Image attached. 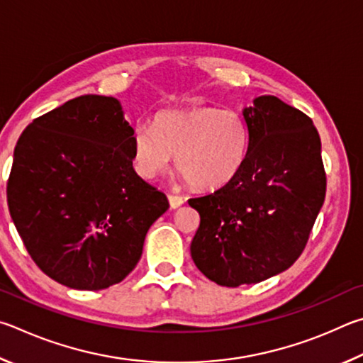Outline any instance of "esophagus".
Masks as SVG:
<instances>
[{
  "mask_svg": "<svg viewBox=\"0 0 363 363\" xmlns=\"http://www.w3.org/2000/svg\"><path fill=\"white\" fill-rule=\"evenodd\" d=\"M169 204L172 208H178L180 206H183V202H185V199L182 198V196H177V194H169Z\"/></svg>",
  "mask_w": 363,
  "mask_h": 363,
  "instance_id": "esophagus-1",
  "label": "esophagus"
}]
</instances>
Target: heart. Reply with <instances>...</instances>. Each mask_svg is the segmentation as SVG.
<instances>
[{
  "label": "heart",
  "mask_w": 363,
  "mask_h": 363,
  "mask_svg": "<svg viewBox=\"0 0 363 363\" xmlns=\"http://www.w3.org/2000/svg\"><path fill=\"white\" fill-rule=\"evenodd\" d=\"M242 114L218 108L162 111L152 125L133 132V164L143 178H155L175 156L177 170L193 188L215 189L236 177L249 151Z\"/></svg>",
  "instance_id": "1"
}]
</instances>
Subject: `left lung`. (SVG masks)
Returning a JSON list of instances; mask_svg holds the SVG:
<instances>
[{"label":"left lung","instance_id":"obj_1","mask_svg":"<svg viewBox=\"0 0 363 363\" xmlns=\"http://www.w3.org/2000/svg\"><path fill=\"white\" fill-rule=\"evenodd\" d=\"M244 119L250 142L242 167L215 193L188 201L201 217L193 262L223 287L289 269L308 244L327 188L320 137L308 114L262 95Z\"/></svg>","mask_w":363,"mask_h":363}]
</instances>
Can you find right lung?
Instances as JSON below:
<instances>
[{
  "label": "right lung",
  "mask_w": 363,
  "mask_h": 363,
  "mask_svg": "<svg viewBox=\"0 0 363 363\" xmlns=\"http://www.w3.org/2000/svg\"><path fill=\"white\" fill-rule=\"evenodd\" d=\"M121 104L81 95L18 137L6 194L11 218L44 274L76 290L119 284L142 257L165 194L132 167Z\"/></svg>",
  "instance_id": "1"
}]
</instances>
